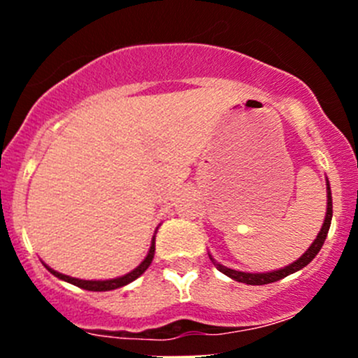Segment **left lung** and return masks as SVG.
<instances>
[{"instance_id": "left-lung-1", "label": "left lung", "mask_w": 358, "mask_h": 358, "mask_svg": "<svg viewBox=\"0 0 358 358\" xmlns=\"http://www.w3.org/2000/svg\"><path fill=\"white\" fill-rule=\"evenodd\" d=\"M327 185V211H326V218H324V223H322V229H320L319 236L315 237V241L312 243V246L305 251V255L299 256L296 262H292L291 265L284 266V268H279V270H272V272H259V273H251V272H239V270H234V268H229V266L222 265V263L216 262L215 258H213L211 255H209V258H211L213 265L216 266V268L220 270L222 273H225L227 277H230V279L237 280V282H243V284H249V286H263V284H270V282H277V280L284 279V277L291 275V273L298 272V270L305 268L306 265H308L310 262H312L313 258H315L317 255H319L320 248H322L324 241H326L327 237V232H329V227H331V220H333V196H331V185H329V180L326 182Z\"/></svg>"}]
</instances>
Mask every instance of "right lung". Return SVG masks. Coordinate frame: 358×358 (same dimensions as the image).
<instances>
[{
    "instance_id": "right-lung-1",
    "label": "right lung",
    "mask_w": 358,
    "mask_h": 358,
    "mask_svg": "<svg viewBox=\"0 0 358 358\" xmlns=\"http://www.w3.org/2000/svg\"><path fill=\"white\" fill-rule=\"evenodd\" d=\"M154 252H156V236L152 237V243H150V249L149 252H147L145 259H143L142 263H140L138 266H136L135 270H131L129 273H126V275H121V277H115V279H109V280H83V279H76V277H69L66 273H60L57 272V270L50 268L48 265H43L46 266V270H48L50 273H53L55 277H59L60 280H66L69 284H74V286L81 287V289H86V291H112V289H117V287H122L126 286V284L133 282L135 279H138L140 275H142L143 272H145L147 268L150 266V263H152L154 259Z\"/></svg>"
}]
</instances>
